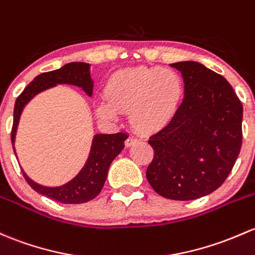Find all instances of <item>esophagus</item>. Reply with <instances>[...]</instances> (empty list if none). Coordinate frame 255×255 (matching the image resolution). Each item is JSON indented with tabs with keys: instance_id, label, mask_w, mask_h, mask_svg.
<instances>
[{
	"instance_id": "34e87169",
	"label": "esophagus",
	"mask_w": 255,
	"mask_h": 255,
	"mask_svg": "<svg viewBox=\"0 0 255 255\" xmlns=\"http://www.w3.org/2000/svg\"><path fill=\"white\" fill-rule=\"evenodd\" d=\"M136 141H138V139H135L134 136H128L127 140H126V146H128V148H129V146L134 145Z\"/></svg>"
}]
</instances>
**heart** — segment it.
Listing matches in <instances>:
<instances>
[{"label":"heart","instance_id":"heart-1","mask_svg":"<svg viewBox=\"0 0 255 255\" xmlns=\"http://www.w3.org/2000/svg\"><path fill=\"white\" fill-rule=\"evenodd\" d=\"M184 80L175 69L135 67L111 77L106 100L96 106L99 117L115 121L130 109L129 117L138 132L149 133L170 122L184 98Z\"/></svg>","mask_w":255,"mask_h":255}]
</instances>
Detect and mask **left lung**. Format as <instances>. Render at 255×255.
<instances>
[{
  "instance_id": "left-lung-1",
  "label": "left lung",
  "mask_w": 255,
  "mask_h": 255,
  "mask_svg": "<svg viewBox=\"0 0 255 255\" xmlns=\"http://www.w3.org/2000/svg\"><path fill=\"white\" fill-rule=\"evenodd\" d=\"M184 80L178 112L149 138L154 157L146 178L157 194L193 200L219 188L242 145L243 107L230 83L194 61L170 64Z\"/></svg>"
}]
</instances>
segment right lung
I'll use <instances>...</instances> for the list:
<instances>
[{
  "label": "right lung",
  "instance_id": "add662e5",
  "mask_svg": "<svg viewBox=\"0 0 255 255\" xmlns=\"http://www.w3.org/2000/svg\"><path fill=\"white\" fill-rule=\"evenodd\" d=\"M57 84H71L82 88L87 95H93V79L90 77V64L84 62H72L64 64L60 69L41 73L23 90L15 100L13 112V127L10 133L13 150H14L15 134L21 112L26 104L44 90L56 87ZM128 138L126 133L116 134H95L93 138L89 156L78 175L67 183L58 187H46L36 183L23 172L24 178L29 186L40 194L63 203V204H80L94 199L105 184L107 171L115 157L125 148V140Z\"/></svg>",
  "mask_w": 255,
  "mask_h": 255
}]
</instances>
